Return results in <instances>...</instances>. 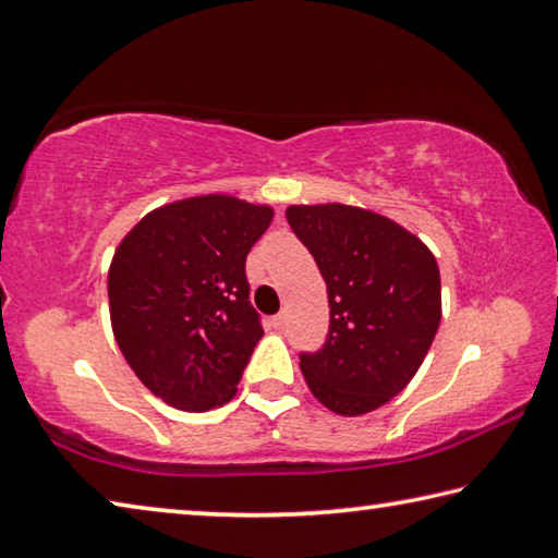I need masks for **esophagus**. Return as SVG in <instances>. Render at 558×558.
Returning <instances> with one entry per match:
<instances>
[{
  "label": "esophagus",
  "instance_id": "34e87169",
  "mask_svg": "<svg viewBox=\"0 0 558 558\" xmlns=\"http://www.w3.org/2000/svg\"><path fill=\"white\" fill-rule=\"evenodd\" d=\"M270 323H272V327H276V329H282V327H286V325H288V313H286V310H282V313H278L276 317H272Z\"/></svg>",
  "mask_w": 558,
  "mask_h": 558
}]
</instances>
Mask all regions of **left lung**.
Segmentation results:
<instances>
[{
  "label": "left lung",
  "instance_id": "8db88e82",
  "mask_svg": "<svg viewBox=\"0 0 558 558\" xmlns=\"http://www.w3.org/2000/svg\"><path fill=\"white\" fill-rule=\"evenodd\" d=\"M292 233L313 253L329 300V329L300 369L339 415L379 409L405 389L440 325V272L413 233L354 206H290Z\"/></svg>",
  "mask_w": 558,
  "mask_h": 558
}]
</instances>
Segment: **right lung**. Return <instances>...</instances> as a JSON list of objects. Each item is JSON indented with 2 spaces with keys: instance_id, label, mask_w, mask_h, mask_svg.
Instances as JSON below:
<instances>
[{
  "instance_id": "obj_1",
  "label": "right lung",
  "mask_w": 558,
  "mask_h": 558,
  "mask_svg": "<svg viewBox=\"0 0 558 558\" xmlns=\"http://www.w3.org/2000/svg\"><path fill=\"white\" fill-rule=\"evenodd\" d=\"M270 221L268 206L196 196L147 214L116 251L112 332L137 379L174 409L233 399L263 337L245 256Z\"/></svg>"
}]
</instances>
